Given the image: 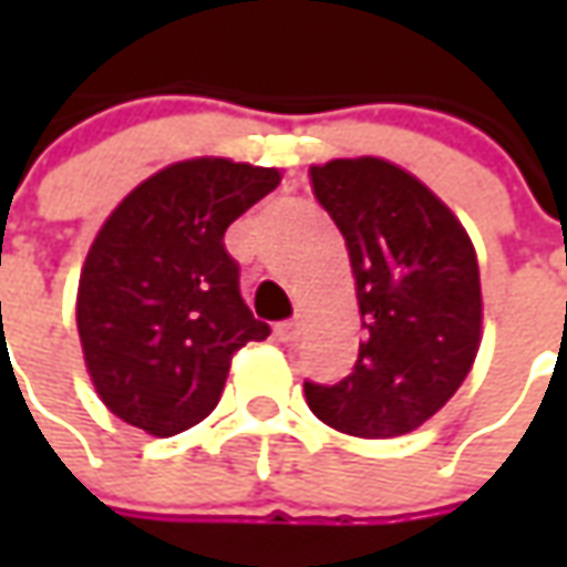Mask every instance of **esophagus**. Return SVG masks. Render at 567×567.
Listing matches in <instances>:
<instances>
[{
    "instance_id": "34e87169",
    "label": "esophagus",
    "mask_w": 567,
    "mask_h": 567,
    "mask_svg": "<svg viewBox=\"0 0 567 567\" xmlns=\"http://www.w3.org/2000/svg\"><path fill=\"white\" fill-rule=\"evenodd\" d=\"M299 331H302V321L299 318H290V321H280L277 328H274V334L277 340H284V343H293L299 338Z\"/></svg>"
}]
</instances>
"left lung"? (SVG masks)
I'll return each mask as SVG.
<instances>
[{
    "mask_svg": "<svg viewBox=\"0 0 567 567\" xmlns=\"http://www.w3.org/2000/svg\"><path fill=\"white\" fill-rule=\"evenodd\" d=\"M309 176L347 239L365 340L347 379L306 381V401L347 435L413 432L454 398L480 350L473 243L416 176L388 161H331Z\"/></svg>",
    "mask_w": 567,
    "mask_h": 567,
    "instance_id": "left-lung-1",
    "label": "left lung"
}]
</instances>
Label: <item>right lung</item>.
Wrapping results in <instances>:
<instances>
[{"mask_svg": "<svg viewBox=\"0 0 567 567\" xmlns=\"http://www.w3.org/2000/svg\"><path fill=\"white\" fill-rule=\"evenodd\" d=\"M280 183L224 157L154 173L106 217L78 280V334L100 401L151 435L202 423L229 360L271 328L239 293L227 227Z\"/></svg>", "mask_w": 567, "mask_h": 567, "instance_id": "1", "label": "right lung"}]
</instances>
